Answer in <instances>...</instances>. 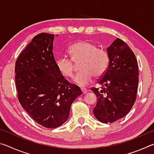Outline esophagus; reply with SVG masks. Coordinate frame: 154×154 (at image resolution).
I'll use <instances>...</instances> for the list:
<instances>
[{
  "mask_svg": "<svg viewBox=\"0 0 154 154\" xmlns=\"http://www.w3.org/2000/svg\"><path fill=\"white\" fill-rule=\"evenodd\" d=\"M81 90H82V92H83V94H85L88 93V90L86 89V88H81Z\"/></svg>",
  "mask_w": 154,
  "mask_h": 154,
  "instance_id": "1",
  "label": "esophagus"
}]
</instances>
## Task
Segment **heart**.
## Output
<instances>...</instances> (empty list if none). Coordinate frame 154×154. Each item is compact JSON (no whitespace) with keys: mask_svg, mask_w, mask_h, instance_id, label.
Masks as SVG:
<instances>
[{"mask_svg":"<svg viewBox=\"0 0 154 154\" xmlns=\"http://www.w3.org/2000/svg\"><path fill=\"white\" fill-rule=\"evenodd\" d=\"M68 53L73 62L80 61L79 69L82 71L72 79L75 84L79 86L89 84L94 76L101 77L107 69L109 57L106 52L103 49L96 48L90 41H77L69 47ZM72 61L63 56L56 59L57 69L65 78H71L74 74V64Z\"/></svg>","mask_w":154,"mask_h":154,"instance_id":"b5f03b06","label":"heart"}]
</instances>
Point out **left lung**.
<instances>
[{
    "label": "left lung",
    "instance_id": "obj_1",
    "mask_svg": "<svg viewBox=\"0 0 154 154\" xmlns=\"http://www.w3.org/2000/svg\"><path fill=\"white\" fill-rule=\"evenodd\" d=\"M107 69L98 83L92 88L97 97L94 114L98 121L112 123L128 113L136 100L139 68L136 57L127 44L118 38L106 49Z\"/></svg>",
    "mask_w": 154,
    "mask_h": 154
}]
</instances>
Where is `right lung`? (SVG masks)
I'll return each mask as SVG.
<instances>
[{
    "label": "right lung",
    "mask_w": 154,
    "mask_h": 154,
    "mask_svg": "<svg viewBox=\"0 0 154 154\" xmlns=\"http://www.w3.org/2000/svg\"><path fill=\"white\" fill-rule=\"evenodd\" d=\"M58 36V35H56ZM54 35L40 33L15 62V85L21 105L38 124L54 128L69 117L73 101L82 94L60 73L53 54Z\"/></svg>",
    "instance_id": "right-lung-1"
}]
</instances>
